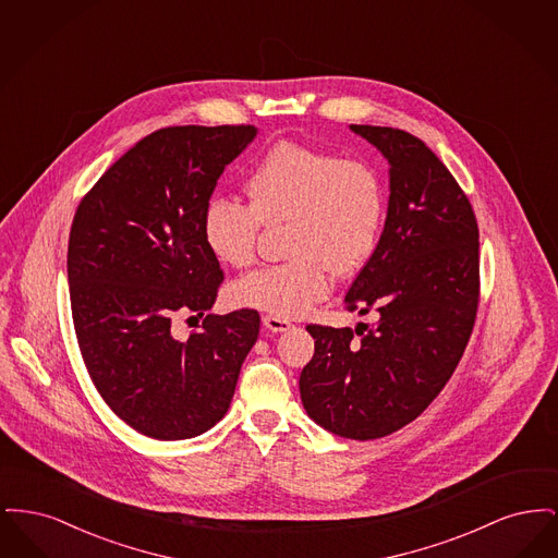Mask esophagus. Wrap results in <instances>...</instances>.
Returning a JSON list of instances; mask_svg holds the SVG:
<instances>
[{"instance_id": "34e87169", "label": "esophagus", "mask_w": 558, "mask_h": 558, "mask_svg": "<svg viewBox=\"0 0 558 558\" xmlns=\"http://www.w3.org/2000/svg\"><path fill=\"white\" fill-rule=\"evenodd\" d=\"M264 326L271 332H287L291 328L289 319L276 318V316H264Z\"/></svg>"}]
</instances>
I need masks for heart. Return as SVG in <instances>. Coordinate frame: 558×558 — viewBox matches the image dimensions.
Instances as JSON below:
<instances>
[{
	"instance_id": "heart-1",
	"label": "heart",
	"mask_w": 558,
	"mask_h": 558,
	"mask_svg": "<svg viewBox=\"0 0 558 558\" xmlns=\"http://www.w3.org/2000/svg\"><path fill=\"white\" fill-rule=\"evenodd\" d=\"M244 190L248 203L217 196L205 211V239L217 259L248 266L262 226L289 221L287 264L240 278L234 299L276 318L305 316L332 289V271L349 276L364 266L383 234L387 194L366 160L276 144L259 160Z\"/></svg>"
}]
</instances>
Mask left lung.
Listing matches in <instances>:
<instances>
[{"instance_id":"obj_1","label":"left lung","mask_w":558,"mask_h":558,"mask_svg":"<svg viewBox=\"0 0 558 558\" xmlns=\"http://www.w3.org/2000/svg\"><path fill=\"white\" fill-rule=\"evenodd\" d=\"M389 160V207L368 264L345 294L376 322L310 324L301 372L307 416L357 441L391 435L441 393L471 339L478 305V228L448 167L412 133L351 125Z\"/></svg>"}]
</instances>
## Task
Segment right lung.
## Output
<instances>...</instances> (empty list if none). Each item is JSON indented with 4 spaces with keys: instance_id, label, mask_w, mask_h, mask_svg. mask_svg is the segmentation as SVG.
I'll use <instances>...</instances> for the list:
<instances>
[{
    "instance_id": "right-lung-1",
    "label": "right lung",
    "mask_w": 558,
    "mask_h": 558,
    "mask_svg": "<svg viewBox=\"0 0 558 558\" xmlns=\"http://www.w3.org/2000/svg\"><path fill=\"white\" fill-rule=\"evenodd\" d=\"M255 135L253 125L150 133L75 213L66 269L81 355L108 408L146 437L178 441L217 425L259 337L255 310L209 314L186 342L170 332L175 315L202 317L217 299L223 271L205 211Z\"/></svg>"
}]
</instances>
